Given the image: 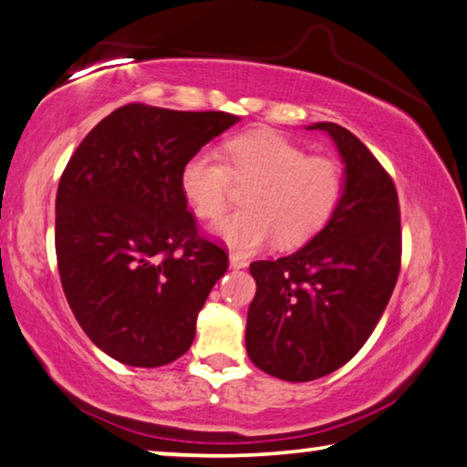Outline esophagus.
Here are the masks:
<instances>
[{
    "label": "esophagus",
    "instance_id": "34e87169",
    "mask_svg": "<svg viewBox=\"0 0 467 467\" xmlns=\"http://www.w3.org/2000/svg\"><path fill=\"white\" fill-rule=\"evenodd\" d=\"M229 266H232V269H246L248 261H244L238 254H229Z\"/></svg>",
    "mask_w": 467,
    "mask_h": 467
}]
</instances>
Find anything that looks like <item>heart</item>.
Listing matches in <instances>:
<instances>
[{
	"label": "heart",
	"instance_id": "b5f03b06",
	"mask_svg": "<svg viewBox=\"0 0 467 467\" xmlns=\"http://www.w3.org/2000/svg\"><path fill=\"white\" fill-rule=\"evenodd\" d=\"M227 159L213 149L196 150L182 167L180 183L196 215L217 217L227 209L234 180L252 183L246 209L213 225L219 238L240 252H252L277 238L296 248L323 232L346 194L341 165L275 132H246L227 144Z\"/></svg>",
	"mask_w": 467,
	"mask_h": 467
}]
</instances>
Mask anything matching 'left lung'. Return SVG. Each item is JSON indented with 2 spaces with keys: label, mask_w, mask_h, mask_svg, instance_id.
<instances>
[{
  "label": "left lung",
  "mask_w": 467,
  "mask_h": 467,
  "mask_svg": "<svg viewBox=\"0 0 467 467\" xmlns=\"http://www.w3.org/2000/svg\"><path fill=\"white\" fill-rule=\"evenodd\" d=\"M323 130L346 163V194L328 225L304 248L256 261L246 351L271 377L306 383L349 362L370 337L401 266L395 183L366 144L331 121Z\"/></svg>",
  "instance_id": "left-lung-1"
}]
</instances>
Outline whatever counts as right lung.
Masks as SVG:
<instances>
[{
	"label": "right lung",
	"mask_w": 467,
	"mask_h": 467,
	"mask_svg": "<svg viewBox=\"0 0 467 467\" xmlns=\"http://www.w3.org/2000/svg\"><path fill=\"white\" fill-rule=\"evenodd\" d=\"M238 119L130 103L90 130L61 173V287L82 331L113 360L155 368L192 346L229 258L198 234L180 173Z\"/></svg>",
	"instance_id": "obj_1"
}]
</instances>
